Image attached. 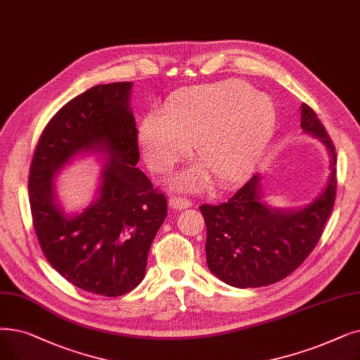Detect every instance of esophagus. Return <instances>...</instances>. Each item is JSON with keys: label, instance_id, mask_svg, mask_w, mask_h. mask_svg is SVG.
<instances>
[{"label": "esophagus", "instance_id": "34e87169", "mask_svg": "<svg viewBox=\"0 0 360 360\" xmlns=\"http://www.w3.org/2000/svg\"><path fill=\"white\" fill-rule=\"evenodd\" d=\"M169 206L172 209L176 210H182V209H188L191 206V201L185 197H179V195H170L169 198Z\"/></svg>", "mask_w": 360, "mask_h": 360}]
</instances>
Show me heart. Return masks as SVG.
Wrapping results in <instances>:
<instances>
[{
    "label": "heart",
    "instance_id": "heart-1",
    "mask_svg": "<svg viewBox=\"0 0 360 360\" xmlns=\"http://www.w3.org/2000/svg\"><path fill=\"white\" fill-rule=\"evenodd\" d=\"M278 110L266 94L240 79L179 89L162 113L146 116L138 141L147 165L167 174L194 146L200 166L179 182L198 188L207 176L221 188L247 179L257 166L276 128Z\"/></svg>",
    "mask_w": 360,
    "mask_h": 360
}]
</instances>
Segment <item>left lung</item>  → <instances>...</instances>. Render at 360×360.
<instances>
[{
  "label": "left lung",
  "instance_id": "left-lung-1",
  "mask_svg": "<svg viewBox=\"0 0 360 360\" xmlns=\"http://www.w3.org/2000/svg\"><path fill=\"white\" fill-rule=\"evenodd\" d=\"M300 127L318 136L331 155L325 191L302 210H274L262 201L260 176L250 178L222 205H201L207 228L209 269L224 283L256 288L291 275L322 237L337 193V154L331 136L314 108L302 105Z\"/></svg>",
  "mask_w": 360,
  "mask_h": 360
}]
</instances>
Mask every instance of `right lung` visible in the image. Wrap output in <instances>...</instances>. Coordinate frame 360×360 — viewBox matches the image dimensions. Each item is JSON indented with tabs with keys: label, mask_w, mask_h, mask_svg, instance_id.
<instances>
[{
	"label": "right lung",
	"mask_w": 360,
	"mask_h": 360,
	"mask_svg": "<svg viewBox=\"0 0 360 360\" xmlns=\"http://www.w3.org/2000/svg\"><path fill=\"white\" fill-rule=\"evenodd\" d=\"M131 88L132 82L97 85L65 104L44 128L29 169L30 213L45 259L75 287L105 297L141 283L167 214L165 194L136 167ZM89 149L108 155L99 198L68 218L55 202L52 178L75 153Z\"/></svg>",
	"instance_id": "obj_1"
}]
</instances>
